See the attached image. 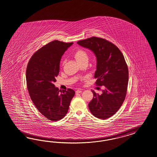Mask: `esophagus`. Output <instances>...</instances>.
<instances>
[{
    "instance_id": "34e87169",
    "label": "esophagus",
    "mask_w": 157,
    "mask_h": 157,
    "mask_svg": "<svg viewBox=\"0 0 157 157\" xmlns=\"http://www.w3.org/2000/svg\"><path fill=\"white\" fill-rule=\"evenodd\" d=\"M82 92V90L80 89V88H78V89H77V91H76V93L77 94H78V93H80V92Z\"/></svg>"
}]
</instances>
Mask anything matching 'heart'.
I'll list each match as a JSON object with an SVG mask.
<instances>
[{
  "label": "heart",
  "instance_id": "heart-1",
  "mask_svg": "<svg viewBox=\"0 0 157 157\" xmlns=\"http://www.w3.org/2000/svg\"><path fill=\"white\" fill-rule=\"evenodd\" d=\"M74 57L77 62H79L83 59H88V54L85 50L79 49L74 53Z\"/></svg>",
  "mask_w": 157,
  "mask_h": 157
}]
</instances>
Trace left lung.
<instances>
[{"instance_id":"obj_1","label":"left lung","mask_w":157,"mask_h":157,"mask_svg":"<svg viewBox=\"0 0 157 157\" xmlns=\"http://www.w3.org/2000/svg\"><path fill=\"white\" fill-rule=\"evenodd\" d=\"M77 44L95 55V83L105 88L101 95L92 90L89 109L97 118L108 119L119 110L126 96L129 72L124 57L117 46L103 38L92 37Z\"/></svg>"}]
</instances>
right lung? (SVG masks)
Wrapping results in <instances>:
<instances>
[{
	"label": "right lung",
	"mask_w": 157,
	"mask_h": 157,
	"mask_svg": "<svg viewBox=\"0 0 157 157\" xmlns=\"http://www.w3.org/2000/svg\"><path fill=\"white\" fill-rule=\"evenodd\" d=\"M73 44L58 40L49 42L35 53L27 66V88L31 100L38 111L53 121L65 117L75 95L72 89L59 90L54 84L62 56Z\"/></svg>",
	"instance_id": "add662e5"
}]
</instances>
